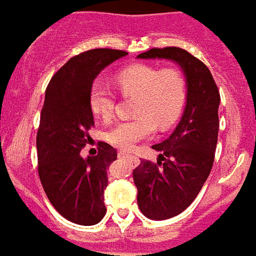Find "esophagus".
Here are the masks:
<instances>
[{
    "mask_svg": "<svg viewBox=\"0 0 256 256\" xmlns=\"http://www.w3.org/2000/svg\"><path fill=\"white\" fill-rule=\"evenodd\" d=\"M118 156L120 158H128V159H132V164H134V166H138L139 164V158L138 156H135V155H130V154H128V152H124V151H120V152H118Z\"/></svg>",
    "mask_w": 256,
    "mask_h": 256,
    "instance_id": "1",
    "label": "esophagus"
}]
</instances>
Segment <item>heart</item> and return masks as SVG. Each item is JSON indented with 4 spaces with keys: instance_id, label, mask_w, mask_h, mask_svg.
<instances>
[{
    "instance_id": "b5f03b06",
    "label": "heart",
    "mask_w": 256,
    "mask_h": 256,
    "mask_svg": "<svg viewBox=\"0 0 256 256\" xmlns=\"http://www.w3.org/2000/svg\"><path fill=\"white\" fill-rule=\"evenodd\" d=\"M118 90L124 97H136L134 116L110 128L105 138L121 150L132 148L140 139L152 134L155 124L171 126L182 113L186 97V76L178 68H159L151 64H132L120 70L116 78ZM89 105L104 122L110 121L116 110V96L101 82L89 89Z\"/></svg>"
}]
</instances>
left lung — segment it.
<instances>
[{"label":"left lung","instance_id":"1","mask_svg":"<svg viewBox=\"0 0 256 256\" xmlns=\"http://www.w3.org/2000/svg\"><path fill=\"white\" fill-rule=\"evenodd\" d=\"M138 58L174 60L186 78V105L178 128L152 146L160 152L156 163L142 160L132 171L140 212L151 220H167L186 210L210 174L221 97L209 68L186 50L151 48Z\"/></svg>","mask_w":256,"mask_h":256}]
</instances>
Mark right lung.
Wrapping results in <instances>:
<instances>
[{
  "label": "right lung",
  "instance_id": "right-lung-1",
  "mask_svg": "<svg viewBox=\"0 0 256 256\" xmlns=\"http://www.w3.org/2000/svg\"><path fill=\"white\" fill-rule=\"evenodd\" d=\"M126 55L112 48L78 54L54 74L46 89L36 134L39 178L52 206L78 225H96L106 213V170L117 159V150L105 142L98 143L94 156L80 155L94 126L89 89L104 68Z\"/></svg>",
  "mask_w": 256,
  "mask_h": 256
}]
</instances>
